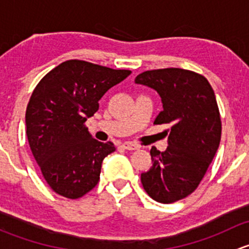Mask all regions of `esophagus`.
<instances>
[{"mask_svg": "<svg viewBox=\"0 0 249 249\" xmlns=\"http://www.w3.org/2000/svg\"><path fill=\"white\" fill-rule=\"evenodd\" d=\"M122 147L126 150H135V149H139L140 145L137 143H132V142H125L123 143Z\"/></svg>", "mask_w": 249, "mask_h": 249, "instance_id": "esophagus-1", "label": "esophagus"}]
</instances>
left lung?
Here are the masks:
<instances>
[{
	"label": "left lung",
	"instance_id": "8db88e82",
	"mask_svg": "<svg viewBox=\"0 0 249 249\" xmlns=\"http://www.w3.org/2000/svg\"><path fill=\"white\" fill-rule=\"evenodd\" d=\"M154 89L162 110L154 124H170L165 152L150 149L153 165L141 175L147 194L172 203L192 194L212 162L220 142L222 123L214 91L201 74L183 69L145 71L135 79Z\"/></svg>",
	"mask_w": 249,
	"mask_h": 249
}]
</instances>
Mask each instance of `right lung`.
<instances>
[{
	"instance_id": "add662e5",
	"label": "right lung",
	"mask_w": 249,
	"mask_h": 249,
	"mask_svg": "<svg viewBox=\"0 0 249 249\" xmlns=\"http://www.w3.org/2000/svg\"><path fill=\"white\" fill-rule=\"evenodd\" d=\"M130 73L69 60L35 88L25 114L27 140L44 179L56 194L78 199L97 184L102 161L115 147L95 140L84 123L97 112L101 97Z\"/></svg>"
}]
</instances>
